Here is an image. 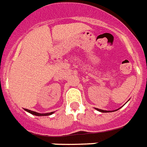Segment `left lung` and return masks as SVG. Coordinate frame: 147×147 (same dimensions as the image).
<instances>
[{
  "mask_svg": "<svg viewBox=\"0 0 147 147\" xmlns=\"http://www.w3.org/2000/svg\"><path fill=\"white\" fill-rule=\"evenodd\" d=\"M96 110H98L99 111H101V112H110V111H105V110H102V109H96ZM117 109V110H118Z\"/></svg>",
  "mask_w": 147,
  "mask_h": 147,
  "instance_id": "8db88e82",
  "label": "left lung"
}]
</instances>
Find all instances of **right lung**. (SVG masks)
I'll return each instance as SVG.
<instances>
[{
    "instance_id": "1",
    "label": "right lung",
    "mask_w": 147,
    "mask_h": 147,
    "mask_svg": "<svg viewBox=\"0 0 147 147\" xmlns=\"http://www.w3.org/2000/svg\"><path fill=\"white\" fill-rule=\"evenodd\" d=\"M27 111H28V112H30V114H32V115H36V116H48V115H52L53 113V112H51V113H47V114H40V113H37L36 112V111H31V110H29V109H25Z\"/></svg>"
}]
</instances>
